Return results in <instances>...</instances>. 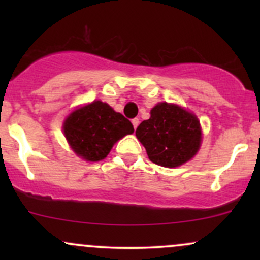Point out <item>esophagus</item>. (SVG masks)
Segmentation results:
<instances>
[{"mask_svg":"<svg viewBox=\"0 0 260 260\" xmlns=\"http://www.w3.org/2000/svg\"><path fill=\"white\" fill-rule=\"evenodd\" d=\"M132 124H133L134 129H136V128L138 127V124H139V120H138V118H133V120H132Z\"/></svg>","mask_w":260,"mask_h":260,"instance_id":"1","label":"esophagus"}]
</instances>
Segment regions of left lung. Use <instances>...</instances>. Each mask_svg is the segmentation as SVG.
<instances>
[{
  "instance_id": "left-lung-1",
  "label": "left lung",
  "mask_w": 260,
  "mask_h": 260,
  "mask_svg": "<svg viewBox=\"0 0 260 260\" xmlns=\"http://www.w3.org/2000/svg\"><path fill=\"white\" fill-rule=\"evenodd\" d=\"M136 136L147 149L149 159L165 168H176L192 159L202 140L198 118L166 103L151 110L150 118L139 124Z\"/></svg>"
}]
</instances>
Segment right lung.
Returning a JSON list of instances; mask_svg holds the SVG:
<instances>
[{
    "mask_svg": "<svg viewBox=\"0 0 260 260\" xmlns=\"http://www.w3.org/2000/svg\"><path fill=\"white\" fill-rule=\"evenodd\" d=\"M63 132L73 151L89 161L105 159L118 139L134 132L132 123L107 104L94 101L64 121Z\"/></svg>",
    "mask_w": 260,
    "mask_h": 260,
    "instance_id": "obj_1",
    "label": "right lung"
}]
</instances>
